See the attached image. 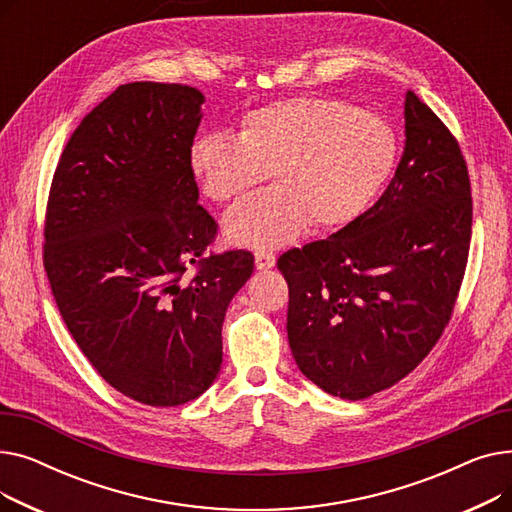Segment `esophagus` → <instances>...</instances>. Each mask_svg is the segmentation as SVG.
I'll list each match as a JSON object with an SVG mask.
<instances>
[{
  "label": "esophagus",
  "instance_id": "esophagus-1",
  "mask_svg": "<svg viewBox=\"0 0 512 512\" xmlns=\"http://www.w3.org/2000/svg\"><path fill=\"white\" fill-rule=\"evenodd\" d=\"M255 265L257 270H270V267L276 265V255L272 251H257L255 253Z\"/></svg>",
  "mask_w": 512,
  "mask_h": 512
}]
</instances>
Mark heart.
<instances>
[{"label": "heart", "instance_id": "obj_1", "mask_svg": "<svg viewBox=\"0 0 512 512\" xmlns=\"http://www.w3.org/2000/svg\"><path fill=\"white\" fill-rule=\"evenodd\" d=\"M392 126L378 114L330 97L267 103L240 122L236 139L201 134L188 151L201 191L218 203L263 182L270 191L226 215L230 238L249 247H278L307 224L334 230L373 203L396 164Z\"/></svg>", "mask_w": 512, "mask_h": 512}]
</instances>
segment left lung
I'll use <instances>...</instances> for the list:
<instances>
[{"mask_svg":"<svg viewBox=\"0 0 512 512\" xmlns=\"http://www.w3.org/2000/svg\"><path fill=\"white\" fill-rule=\"evenodd\" d=\"M405 137L373 207L278 259L292 357L315 386L346 400L394 386L427 357L465 276L473 201L461 147L413 91Z\"/></svg>","mask_w":512,"mask_h":512,"instance_id":"8db88e82","label":"left lung"}]
</instances>
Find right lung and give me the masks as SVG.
<instances>
[{"mask_svg":"<svg viewBox=\"0 0 512 512\" xmlns=\"http://www.w3.org/2000/svg\"><path fill=\"white\" fill-rule=\"evenodd\" d=\"M203 101L186 85L118 87L72 132L47 201L43 263L64 324L107 384L151 407L218 378L226 309L255 265L207 253L218 224L188 161Z\"/></svg>","mask_w":512,"mask_h":512,"instance_id":"right-lung-1","label":"right lung"}]
</instances>
